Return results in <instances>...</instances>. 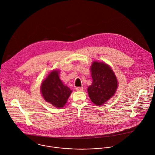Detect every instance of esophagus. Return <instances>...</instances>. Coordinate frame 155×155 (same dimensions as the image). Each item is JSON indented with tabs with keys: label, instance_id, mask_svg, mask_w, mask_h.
I'll return each instance as SVG.
<instances>
[{
	"label": "esophagus",
	"instance_id": "esophagus-1",
	"mask_svg": "<svg viewBox=\"0 0 155 155\" xmlns=\"http://www.w3.org/2000/svg\"><path fill=\"white\" fill-rule=\"evenodd\" d=\"M75 90L77 91H82L83 90V87H77L75 88Z\"/></svg>",
	"mask_w": 155,
	"mask_h": 155
}]
</instances>
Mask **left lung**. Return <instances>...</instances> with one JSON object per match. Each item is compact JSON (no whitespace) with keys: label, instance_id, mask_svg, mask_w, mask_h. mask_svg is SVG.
<instances>
[{"label":"left lung","instance_id":"1","mask_svg":"<svg viewBox=\"0 0 155 155\" xmlns=\"http://www.w3.org/2000/svg\"><path fill=\"white\" fill-rule=\"evenodd\" d=\"M91 70L93 83L87 88L88 94L94 104L101 105L114 95L118 87L117 77L105 63L94 62Z\"/></svg>","mask_w":155,"mask_h":155}]
</instances>
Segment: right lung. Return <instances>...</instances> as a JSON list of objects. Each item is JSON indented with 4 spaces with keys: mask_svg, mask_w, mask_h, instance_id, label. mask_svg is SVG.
<instances>
[{
    "mask_svg": "<svg viewBox=\"0 0 155 155\" xmlns=\"http://www.w3.org/2000/svg\"><path fill=\"white\" fill-rule=\"evenodd\" d=\"M41 93L47 102L60 108L67 102L72 90L62 83L58 72L53 71L41 83Z\"/></svg>",
    "mask_w": 155,
    "mask_h": 155,
    "instance_id": "right-lung-1",
    "label": "right lung"
}]
</instances>
